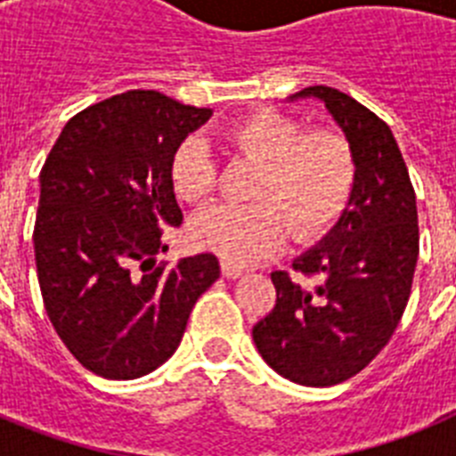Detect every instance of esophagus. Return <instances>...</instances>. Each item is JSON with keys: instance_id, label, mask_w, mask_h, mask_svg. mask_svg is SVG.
<instances>
[{"instance_id": "34e87169", "label": "esophagus", "mask_w": 456, "mask_h": 456, "mask_svg": "<svg viewBox=\"0 0 456 456\" xmlns=\"http://www.w3.org/2000/svg\"><path fill=\"white\" fill-rule=\"evenodd\" d=\"M221 273H224L225 278H240V276H244V269H241L240 265H235V263L221 260Z\"/></svg>"}]
</instances>
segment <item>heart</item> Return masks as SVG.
I'll list each match as a JSON object with an SVG mask.
<instances>
[{
  "mask_svg": "<svg viewBox=\"0 0 456 456\" xmlns=\"http://www.w3.org/2000/svg\"><path fill=\"white\" fill-rule=\"evenodd\" d=\"M221 146L260 164L257 205H209L189 224L193 247L228 263L248 265L272 256L288 240V225L301 241L324 235L345 212L354 191V157L340 136L304 134L276 111H256L224 125ZM168 183L184 203H199L215 184L208 146L189 136L168 162Z\"/></svg>",
  "mask_w": 456,
  "mask_h": 456,
  "instance_id": "obj_1",
  "label": "heart"
}]
</instances>
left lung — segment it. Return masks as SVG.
<instances>
[{
  "instance_id": "left-lung-1",
  "label": "left lung",
  "mask_w": 456,
  "mask_h": 456,
  "mask_svg": "<svg viewBox=\"0 0 456 456\" xmlns=\"http://www.w3.org/2000/svg\"><path fill=\"white\" fill-rule=\"evenodd\" d=\"M340 127L354 157V191L338 224L292 267L320 276L301 288L273 272L276 305L253 326L265 363L294 384L347 381L386 347L402 320L418 263V209L393 132L368 107L331 86H308Z\"/></svg>"
}]
</instances>
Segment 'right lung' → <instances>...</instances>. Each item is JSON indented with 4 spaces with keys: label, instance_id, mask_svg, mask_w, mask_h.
Listing matches in <instances>:
<instances>
[{
    "label": "right lung",
    "instance_id": "add662e5",
    "mask_svg": "<svg viewBox=\"0 0 456 456\" xmlns=\"http://www.w3.org/2000/svg\"><path fill=\"white\" fill-rule=\"evenodd\" d=\"M212 109L127 91L79 111L40 171L34 228L40 294L70 354L104 379H139L178 349L219 278L212 253L157 263L183 224L168 162Z\"/></svg>",
    "mask_w": 456,
    "mask_h": 456
}]
</instances>
